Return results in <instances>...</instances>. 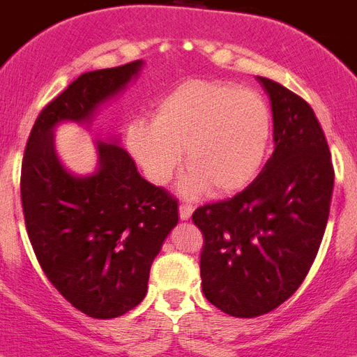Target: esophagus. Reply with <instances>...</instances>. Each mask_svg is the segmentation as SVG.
Returning <instances> with one entry per match:
<instances>
[{
	"mask_svg": "<svg viewBox=\"0 0 357 357\" xmlns=\"http://www.w3.org/2000/svg\"><path fill=\"white\" fill-rule=\"evenodd\" d=\"M195 207L191 206V204H181V207H178V214H181V220H189L191 218V214H193Z\"/></svg>",
	"mask_w": 357,
	"mask_h": 357,
	"instance_id": "obj_1",
	"label": "esophagus"
}]
</instances>
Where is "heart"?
<instances>
[{"mask_svg": "<svg viewBox=\"0 0 357 357\" xmlns=\"http://www.w3.org/2000/svg\"><path fill=\"white\" fill-rule=\"evenodd\" d=\"M272 137V114L264 98L227 82L189 80L169 91L151 121L128 127L132 155L153 184H166L182 162L189 173L188 197L211 189L229 195L257 175Z\"/></svg>", "mask_w": 357, "mask_h": 357, "instance_id": "1", "label": "heart"}]
</instances>
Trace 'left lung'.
Wrapping results in <instances>:
<instances>
[{"label": "left lung", "instance_id": "8db88e82", "mask_svg": "<svg viewBox=\"0 0 357 357\" xmlns=\"http://www.w3.org/2000/svg\"><path fill=\"white\" fill-rule=\"evenodd\" d=\"M270 94L275 150L241 193L193 213L204 236L202 291L223 313L254 318L304 282L329 220L334 168L313 109L284 85Z\"/></svg>", "mask_w": 357, "mask_h": 357}]
</instances>
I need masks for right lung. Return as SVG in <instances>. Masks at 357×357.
I'll use <instances>...</instances> for the list:
<instances>
[{
  "label": "right lung",
  "instance_id": "add662e5",
  "mask_svg": "<svg viewBox=\"0 0 357 357\" xmlns=\"http://www.w3.org/2000/svg\"><path fill=\"white\" fill-rule=\"evenodd\" d=\"M141 64L71 82L37 116L21 164L24 225L40 268L66 301L100 320L121 317L144 298L151 263L178 222V202L144 181L116 144H98L94 175L73 176L56 159L52 130L64 119H89Z\"/></svg>",
  "mask_w": 357,
  "mask_h": 357
}]
</instances>
